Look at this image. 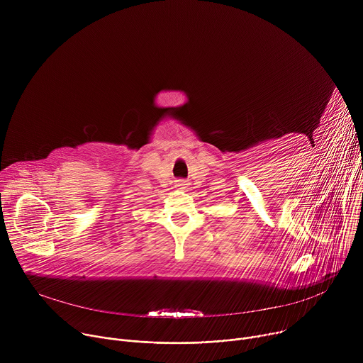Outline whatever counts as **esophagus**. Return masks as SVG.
Here are the masks:
<instances>
[{
	"mask_svg": "<svg viewBox=\"0 0 363 363\" xmlns=\"http://www.w3.org/2000/svg\"><path fill=\"white\" fill-rule=\"evenodd\" d=\"M175 186L179 188V189H186V188H188V181H185V179H178V181H175Z\"/></svg>",
	"mask_w": 363,
	"mask_h": 363,
	"instance_id": "obj_1",
	"label": "esophagus"
}]
</instances>
